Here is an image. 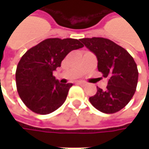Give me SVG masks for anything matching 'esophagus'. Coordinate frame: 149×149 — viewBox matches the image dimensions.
<instances>
[{"label":"esophagus","instance_id":"1","mask_svg":"<svg viewBox=\"0 0 149 149\" xmlns=\"http://www.w3.org/2000/svg\"><path fill=\"white\" fill-rule=\"evenodd\" d=\"M77 84H79V85H82V86H84V85L87 84L85 83V82H84V81H78Z\"/></svg>","mask_w":149,"mask_h":149}]
</instances>
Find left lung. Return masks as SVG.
<instances>
[{
	"label": "left lung",
	"mask_w": 149,
	"mask_h": 149,
	"mask_svg": "<svg viewBox=\"0 0 149 149\" xmlns=\"http://www.w3.org/2000/svg\"><path fill=\"white\" fill-rule=\"evenodd\" d=\"M97 57L98 70L108 78V85L89 97L91 104L100 112L113 113L128 104L136 91L139 72L134 58L123 47L105 38L79 40Z\"/></svg>",
	"instance_id": "8db88e82"
}]
</instances>
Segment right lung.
<instances>
[{
	"label": "right lung",
	"instance_id": "add662e5",
	"mask_svg": "<svg viewBox=\"0 0 149 149\" xmlns=\"http://www.w3.org/2000/svg\"><path fill=\"white\" fill-rule=\"evenodd\" d=\"M84 47L76 39L50 38L27 50L15 72L17 91L31 110L48 114L62 105L73 84H60L53 72L74 49Z\"/></svg>",
	"mask_w": 149,
	"mask_h": 149
}]
</instances>
